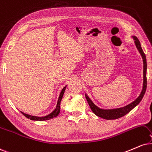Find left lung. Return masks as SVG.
Wrapping results in <instances>:
<instances>
[{
	"instance_id": "left-lung-1",
	"label": "left lung",
	"mask_w": 152,
	"mask_h": 152,
	"mask_svg": "<svg viewBox=\"0 0 152 152\" xmlns=\"http://www.w3.org/2000/svg\"><path fill=\"white\" fill-rule=\"evenodd\" d=\"M133 37L134 40L135 45L140 52L141 56H142V60H143V87H142V92L140 94L138 97L135 99L134 101H133L132 102H131L130 104L126 105V106L122 107L120 108H115V109H102L98 107L97 105L94 104V102L90 99V98L88 97V95H87V94H85V97H86L87 102H88L89 105H90L91 110L93 112V113L95 115H97V117H101L104 119H116L120 118V117H123L127 113L131 111L132 110H133L137 105H138L139 103L142 101V98H143L144 94H145L146 90H147V59H146V55L144 54L143 50H142V46H141L140 40H138V38L134 35L132 36Z\"/></svg>"
}]
</instances>
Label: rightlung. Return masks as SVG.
Returning <instances> with one entry per match:
<instances>
[{
	"instance_id": "obj_1",
	"label": "right lung",
	"mask_w": 152,
	"mask_h": 152,
	"mask_svg": "<svg viewBox=\"0 0 152 152\" xmlns=\"http://www.w3.org/2000/svg\"><path fill=\"white\" fill-rule=\"evenodd\" d=\"M66 87H67V85H66L65 87H63V89L62 90L61 92H60V96H59V98H58V102H57L56 108H55V110L51 112V113H50L49 115H48L46 116H43V117H37V116H33V115H28V114L24 113V112H21V113H22L23 115L25 116V117H26L27 118L31 119V120H34V121L49 120V119L55 118V117H56L57 116H58L59 114H60V102H61L62 97H63V94H64V92H65V91Z\"/></svg>"
}]
</instances>
